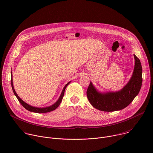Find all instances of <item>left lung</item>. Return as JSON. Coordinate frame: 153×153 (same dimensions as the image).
<instances>
[{
	"mask_svg": "<svg viewBox=\"0 0 153 153\" xmlns=\"http://www.w3.org/2000/svg\"><path fill=\"white\" fill-rule=\"evenodd\" d=\"M134 57L135 65L133 75L120 90L101 93L90 82L86 96L93 107L107 112L121 110L128 106L138 95L142 83V68L140 60L135 54Z\"/></svg>",
	"mask_w": 153,
	"mask_h": 153,
	"instance_id": "obj_1",
	"label": "left lung"
}]
</instances>
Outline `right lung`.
<instances>
[{"mask_svg": "<svg viewBox=\"0 0 153 153\" xmlns=\"http://www.w3.org/2000/svg\"><path fill=\"white\" fill-rule=\"evenodd\" d=\"M71 82H69L68 83H67L66 85H65V86H64V88L61 93V94L59 97V98L58 99V100L54 103L51 106H47V107H43V108H38V107H35V106H31L30 105H28V103H27L26 102H25L23 100H22L19 96L17 94L16 92L15 91V90L14 88V86H13V74H12V71L11 72V86H12V89H13V93L14 94V95L16 96L17 99H18L19 102L20 103V104L22 105L26 110H28L29 111H31V112H33V113H48V112H50V111H52L54 110H56V109L59 106L60 103H61L62 100V99H63V95H64V93H65V89H66L67 86H68V85Z\"/></svg>", "mask_w": 153, "mask_h": 153, "instance_id": "add662e5", "label": "right lung"}]
</instances>
